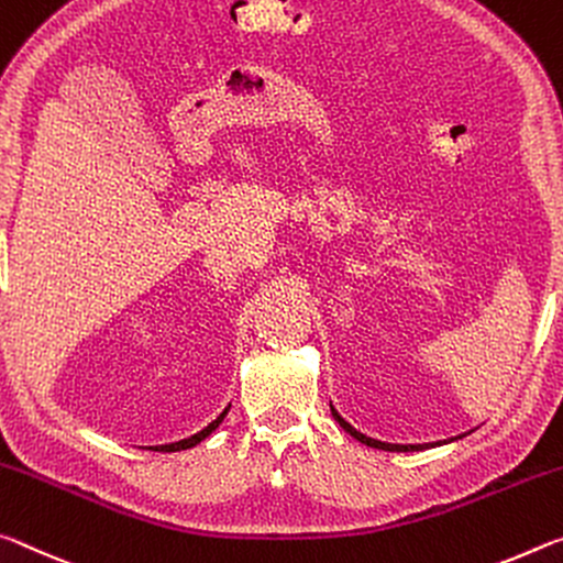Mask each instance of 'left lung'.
Instances as JSON below:
<instances>
[{
    "label": "left lung",
    "mask_w": 563,
    "mask_h": 563,
    "mask_svg": "<svg viewBox=\"0 0 563 563\" xmlns=\"http://www.w3.org/2000/svg\"><path fill=\"white\" fill-rule=\"evenodd\" d=\"M331 417L339 421V427H342L346 434H352L356 441H362V444L372 446V449H382V451H421V449H429V446H441V441H437V444H386V441H376L372 437L362 434V431H356L352 423H346L342 417H339V411L334 407H331ZM449 441H454V439H449ZM449 441H446V444H449Z\"/></svg>",
    "instance_id": "left-lung-1"
}]
</instances>
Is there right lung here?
Segmentation results:
<instances>
[{"label":"right lung","instance_id":"1","mask_svg":"<svg viewBox=\"0 0 563 563\" xmlns=\"http://www.w3.org/2000/svg\"><path fill=\"white\" fill-rule=\"evenodd\" d=\"M227 411H229V407L219 413V417L209 423V427H205L199 431V434H195V437H189V439H181V441H174V444H164V446H150V449H154V451H181V449H191V446H197L199 441H205L211 431H214L221 421H224V417H227Z\"/></svg>","mask_w":563,"mask_h":563}]
</instances>
